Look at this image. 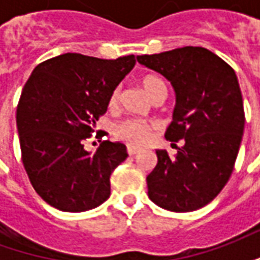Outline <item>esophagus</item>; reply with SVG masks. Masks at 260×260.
<instances>
[{"instance_id": "34e87169", "label": "esophagus", "mask_w": 260, "mask_h": 260, "mask_svg": "<svg viewBox=\"0 0 260 260\" xmlns=\"http://www.w3.org/2000/svg\"><path fill=\"white\" fill-rule=\"evenodd\" d=\"M126 152H128V154H129V156H135V154H138V153H139V149L135 146H128L126 147Z\"/></svg>"}]
</instances>
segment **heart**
<instances>
[{"mask_svg": "<svg viewBox=\"0 0 260 260\" xmlns=\"http://www.w3.org/2000/svg\"><path fill=\"white\" fill-rule=\"evenodd\" d=\"M142 86L146 91L147 94L150 96V99L160 96V94H166L167 96V85L158 75H146L142 79ZM119 96H121V90L119 87H115L110 99H108V107L115 108L118 106ZM156 128V125L149 121H142V119H126L122 124H119L117 126L115 134L119 139L128 142L131 145L135 146H145L147 142L150 141L152 138L153 129Z\"/></svg>", "mask_w": 260, "mask_h": 260, "instance_id": "1", "label": "heart"}]
</instances>
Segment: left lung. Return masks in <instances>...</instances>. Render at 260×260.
<instances>
[{"instance_id": "obj_1", "label": "left lung", "mask_w": 260, "mask_h": 260, "mask_svg": "<svg viewBox=\"0 0 260 260\" xmlns=\"http://www.w3.org/2000/svg\"><path fill=\"white\" fill-rule=\"evenodd\" d=\"M138 62L161 74L175 90L173 122L166 139L175 156L156 150L147 193L157 206L184 213L201 209L223 189L238 156L245 114L234 69L207 48H175L138 55ZM184 141L178 148L175 142Z\"/></svg>"}]
</instances>
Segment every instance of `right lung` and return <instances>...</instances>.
Here are the masks:
<instances>
[{
    "instance_id": "right-lung-1",
    "label": "right lung",
    "mask_w": 260,
    "mask_h": 260,
    "mask_svg": "<svg viewBox=\"0 0 260 260\" xmlns=\"http://www.w3.org/2000/svg\"><path fill=\"white\" fill-rule=\"evenodd\" d=\"M135 62V55L102 59L67 53L33 69L18 103L16 126L23 167L50 206L86 212L108 199L110 177L128 157L126 146L104 141L89 153L85 141Z\"/></svg>"
}]
</instances>
